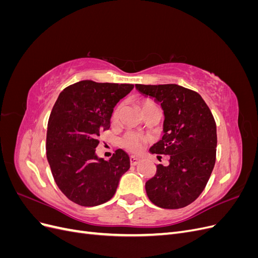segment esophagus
I'll return each mask as SVG.
<instances>
[{
	"label": "esophagus",
	"mask_w": 258,
	"mask_h": 258,
	"mask_svg": "<svg viewBox=\"0 0 258 258\" xmlns=\"http://www.w3.org/2000/svg\"><path fill=\"white\" fill-rule=\"evenodd\" d=\"M139 159L137 158V157H135V156H131L130 157V163H131V166H137L138 163H139Z\"/></svg>",
	"instance_id": "esophagus-1"
}]
</instances>
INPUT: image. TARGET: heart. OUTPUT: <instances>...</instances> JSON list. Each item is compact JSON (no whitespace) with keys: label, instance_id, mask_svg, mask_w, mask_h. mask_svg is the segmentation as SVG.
I'll use <instances>...</instances> for the list:
<instances>
[{"label":"heart","instance_id":"1","mask_svg":"<svg viewBox=\"0 0 258 258\" xmlns=\"http://www.w3.org/2000/svg\"><path fill=\"white\" fill-rule=\"evenodd\" d=\"M153 102L151 101H145V102L142 104V108L148 104H151ZM121 111V105H117L115 107V110L113 111L112 115V120L115 122L118 120L119 115ZM146 143V138L142 135L137 134V132H128V134L124 135V137L121 140V144L124 148H127L128 151L132 153H140L142 151V148L144 147Z\"/></svg>","mask_w":258,"mask_h":258}]
</instances>
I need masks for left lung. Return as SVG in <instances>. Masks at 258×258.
<instances>
[{
  "label": "left lung",
  "mask_w": 258,
  "mask_h": 258,
  "mask_svg": "<svg viewBox=\"0 0 258 258\" xmlns=\"http://www.w3.org/2000/svg\"><path fill=\"white\" fill-rule=\"evenodd\" d=\"M136 88L160 103L163 136L152 154L169 155L145 184L147 197L163 209H181L196 200L212 173L216 159V123L198 92L175 84L141 85ZM160 157V156H158Z\"/></svg>",
  "instance_id": "8db88e82"
}]
</instances>
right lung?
<instances>
[{
	"label": "right lung",
	"mask_w": 258,
	"mask_h": 258,
	"mask_svg": "<svg viewBox=\"0 0 258 258\" xmlns=\"http://www.w3.org/2000/svg\"><path fill=\"white\" fill-rule=\"evenodd\" d=\"M132 89V84L82 81L63 89L52 107L46 155L59 189L76 205L95 207L110 200L130 168L120 148L104 160L96 147L101 132L110 129L115 105Z\"/></svg>",
	"instance_id": "add662e5"
}]
</instances>
